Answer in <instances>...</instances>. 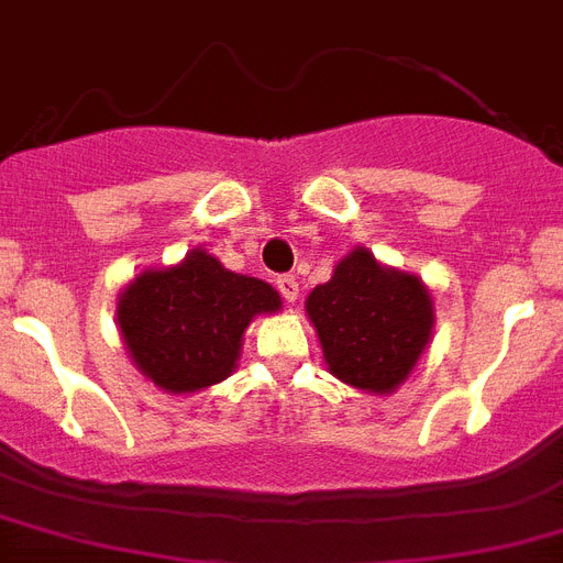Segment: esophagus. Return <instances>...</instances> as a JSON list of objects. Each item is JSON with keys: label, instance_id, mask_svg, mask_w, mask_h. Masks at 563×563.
<instances>
[{"label": "esophagus", "instance_id": "obj_1", "mask_svg": "<svg viewBox=\"0 0 563 563\" xmlns=\"http://www.w3.org/2000/svg\"><path fill=\"white\" fill-rule=\"evenodd\" d=\"M276 287H278V292H282V299H285L287 305H292V301L299 299V282H296V276H278Z\"/></svg>", "mask_w": 563, "mask_h": 563}]
</instances>
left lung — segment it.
<instances>
[{
  "mask_svg": "<svg viewBox=\"0 0 563 563\" xmlns=\"http://www.w3.org/2000/svg\"><path fill=\"white\" fill-rule=\"evenodd\" d=\"M305 310L330 373L376 396L410 376L435 324L421 278L384 267L364 247L335 264L328 285L313 287Z\"/></svg>",
  "mask_w": 563,
  "mask_h": 563,
  "instance_id": "8db88e82",
  "label": "left lung"
}]
</instances>
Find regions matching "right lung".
Wrapping results in <instances>:
<instances>
[{
    "label": "right lung",
    "instance_id": "obj_1",
    "mask_svg": "<svg viewBox=\"0 0 563 563\" xmlns=\"http://www.w3.org/2000/svg\"><path fill=\"white\" fill-rule=\"evenodd\" d=\"M282 310L267 282L222 267L205 250L144 271L119 292L117 321L142 376L167 393H196L230 376L258 313Z\"/></svg>",
    "mask_w": 563,
    "mask_h": 563
}]
</instances>
